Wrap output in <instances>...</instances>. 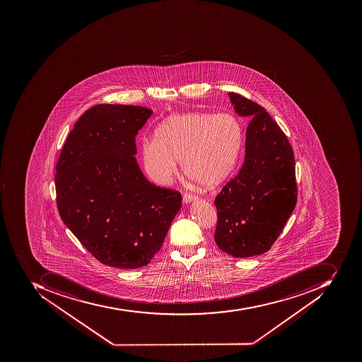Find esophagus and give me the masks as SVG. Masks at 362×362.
Instances as JSON below:
<instances>
[{
	"label": "esophagus",
	"instance_id": "obj_1",
	"mask_svg": "<svg viewBox=\"0 0 362 362\" xmlns=\"http://www.w3.org/2000/svg\"><path fill=\"white\" fill-rule=\"evenodd\" d=\"M196 195H194V194H190V192H185L184 196H182V202H184L185 204L190 203V202H192V200L196 199Z\"/></svg>",
	"mask_w": 362,
	"mask_h": 362
}]
</instances>
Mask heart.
<instances>
[{"label": "heart", "mask_w": 362, "mask_h": 362, "mask_svg": "<svg viewBox=\"0 0 362 362\" xmlns=\"http://www.w3.org/2000/svg\"><path fill=\"white\" fill-rule=\"evenodd\" d=\"M243 125L231 113L189 112L172 116L141 145L143 164L159 185L170 182L182 160L186 176L211 188L228 178L243 145Z\"/></svg>", "instance_id": "b5f03b06"}]
</instances>
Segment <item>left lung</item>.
Segmentation results:
<instances>
[{
    "mask_svg": "<svg viewBox=\"0 0 362 362\" xmlns=\"http://www.w3.org/2000/svg\"><path fill=\"white\" fill-rule=\"evenodd\" d=\"M238 115L252 118L245 162L216 196L217 246L237 258L268 252L297 203L295 156L285 133L262 106L228 93Z\"/></svg>",
    "mask_w": 362,
    "mask_h": 362,
    "instance_id": "obj_1",
    "label": "left lung"
}]
</instances>
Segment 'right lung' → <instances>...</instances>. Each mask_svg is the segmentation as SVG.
Masks as SVG:
<instances>
[{
    "instance_id": "right-lung-1",
    "label": "right lung",
    "mask_w": 362,
    "mask_h": 362,
    "mask_svg": "<svg viewBox=\"0 0 362 362\" xmlns=\"http://www.w3.org/2000/svg\"><path fill=\"white\" fill-rule=\"evenodd\" d=\"M153 110L100 104L69 132L57 164L62 221L98 262L146 266L182 207L177 190L151 184L139 170L135 137Z\"/></svg>"
}]
</instances>
